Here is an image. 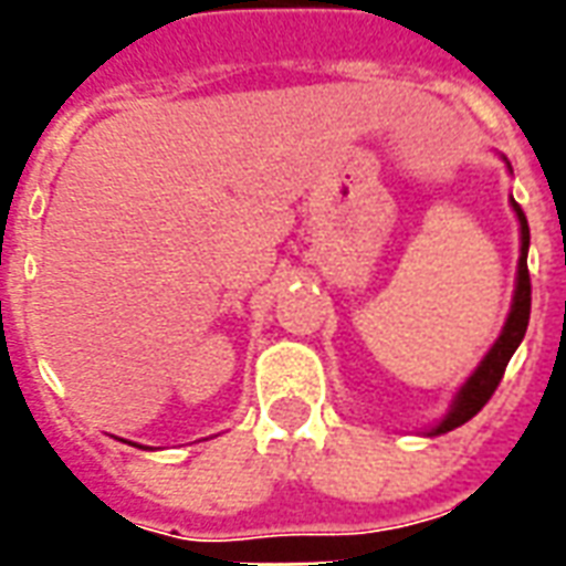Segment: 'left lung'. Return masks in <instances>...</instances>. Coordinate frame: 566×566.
Segmentation results:
<instances>
[{
  "label": "left lung",
  "instance_id": "8db88e82",
  "mask_svg": "<svg viewBox=\"0 0 566 566\" xmlns=\"http://www.w3.org/2000/svg\"><path fill=\"white\" fill-rule=\"evenodd\" d=\"M512 209L518 214V223H522V258H518V284H515V300H512V312L506 318V327L500 333V339L494 343V348L488 352L485 360L479 364L473 376L467 379V385L458 394V400L451 406V412L446 416V421L433 430V433H449L454 427L467 424L475 412H482V406L494 397L500 379L506 373V364L510 357L515 355V348L524 339V331H527V321H531V272H527V245H531V230H527V218H524L522 206L512 199Z\"/></svg>",
  "mask_w": 566,
  "mask_h": 566
}]
</instances>
